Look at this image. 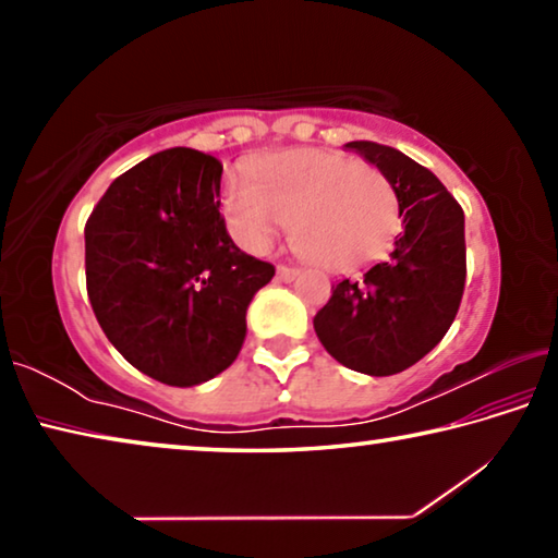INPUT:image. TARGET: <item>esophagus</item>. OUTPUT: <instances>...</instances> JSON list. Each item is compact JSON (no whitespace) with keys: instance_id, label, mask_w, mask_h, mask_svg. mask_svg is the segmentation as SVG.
<instances>
[{"instance_id":"esophagus-1","label":"esophagus","mask_w":558,"mask_h":558,"mask_svg":"<svg viewBox=\"0 0 558 558\" xmlns=\"http://www.w3.org/2000/svg\"><path fill=\"white\" fill-rule=\"evenodd\" d=\"M298 276V268H290V266H278V278L280 280H292V278H295Z\"/></svg>"}]
</instances>
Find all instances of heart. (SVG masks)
<instances>
[{
    "mask_svg": "<svg viewBox=\"0 0 558 558\" xmlns=\"http://www.w3.org/2000/svg\"><path fill=\"white\" fill-rule=\"evenodd\" d=\"M223 219L248 251L268 248L280 226L302 258L344 270L379 258L399 233V196L379 167L327 149H290L251 169V182L229 174Z\"/></svg>",
    "mask_w": 558,
    "mask_h": 558,
    "instance_id": "1",
    "label": "heart"
}]
</instances>
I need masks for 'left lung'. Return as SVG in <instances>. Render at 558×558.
I'll return each instance as SVG.
<instances>
[{
  "label": "left lung",
  "mask_w": 558,
  "mask_h": 558,
  "mask_svg": "<svg viewBox=\"0 0 558 558\" xmlns=\"http://www.w3.org/2000/svg\"><path fill=\"white\" fill-rule=\"evenodd\" d=\"M389 177L403 231L389 258L332 286L315 315L319 342L347 369L391 376L436 347L465 290V214L430 169L386 145L347 143Z\"/></svg>",
  "instance_id": "left-lung-1"
}]
</instances>
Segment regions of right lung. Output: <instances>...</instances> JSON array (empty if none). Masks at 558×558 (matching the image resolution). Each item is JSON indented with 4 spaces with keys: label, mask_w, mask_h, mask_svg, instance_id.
Instances as JSON below:
<instances>
[{
    "label": "right lung",
    "mask_w": 558,
    "mask_h": 558,
    "mask_svg": "<svg viewBox=\"0 0 558 558\" xmlns=\"http://www.w3.org/2000/svg\"><path fill=\"white\" fill-rule=\"evenodd\" d=\"M216 157L172 147L120 174L86 223V286L110 344L167 386L229 369L276 268L226 231Z\"/></svg>",
    "instance_id": "1"
}]
</instances>
